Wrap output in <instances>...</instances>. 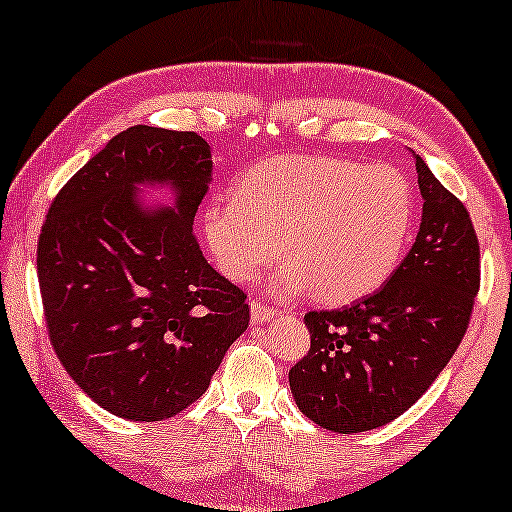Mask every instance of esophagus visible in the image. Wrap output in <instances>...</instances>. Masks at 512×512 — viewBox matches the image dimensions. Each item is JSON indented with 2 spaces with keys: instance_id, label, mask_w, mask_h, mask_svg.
<instances>
[{
  "instance_id": "obj_1",
  "label": "esophagus",
  "mask_w": 512,
  "mask_h": 512,
  "mask_svg": "<svg viewBox=\"0 0 512 512\" xmlns=\"http://www.w3.org/2000/svg\"><path fill=\"white\" fill-rule=\"evenodd\" d=\"M275 317H279V310H272L261 300H251V324H265V321H272Z\"/></svg>"
}]
</instances>
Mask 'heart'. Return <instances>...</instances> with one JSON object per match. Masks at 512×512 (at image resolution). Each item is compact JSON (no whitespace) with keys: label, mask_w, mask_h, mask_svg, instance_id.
I'll return each instance as SVG.
<instances>
[{"label":"heart","mask_w":512,"mask_h":512,"mask_svg":"<svg viewBox=\"0 0 512 512\" xmlns=\"http://www.w3.org/2000/svg\"><path fill=\"white\" fill-rule=\"evenodd\" d=\"M415 198L396 167L284 156L244 172L235 198L207 202L202 233L235 282H251L279 254L277 291L314 289L347 303L389 279L408 247Z\"/></svg>","instance_id":"b5f03b06"}]
</instances>
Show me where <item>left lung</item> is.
I'll return each mask as SVG.
<instances>
[{"mask_svg":"<svg viewBox=\"0 0 512 512\" xmlns=\"http://www.w3.org/2000/svg\"><path fill=\"white\" fill-rule=\"evenodd\" d=\"M424 198L417 240L370 296L305 314L312 345L289 370L305 417L335 433L389 424L440 375L471 321L480 289L478 235L464 202L415 153Z\"/></svg>","mask_w":512,"mask_h":512,"instance_id":"8db88e82","label":"left lung"}]
</instances>
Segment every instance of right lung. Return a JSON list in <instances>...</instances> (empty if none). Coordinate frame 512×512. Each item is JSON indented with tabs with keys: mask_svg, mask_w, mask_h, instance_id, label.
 <instances>
[{
	"mask_svg": "<svg viewBox=\"0 0 512 512\" xmlns=\"http://www.w3.org/2000/svg\"><path fill=\"white\" fill-rule=\"evenodd\" d=\"M209 181L212 151L200 135L135 125L48 209L37 247L48 338L72 380L111 415H179L247 331V296L207 263L193 235ZM139 185H167L173 207L142 208Z\"/></svg>",
	"mask_w": 512,
	"mask_h": 512,
	"instance_id": "1",
	"label": "right lung"
}]
</instances>
